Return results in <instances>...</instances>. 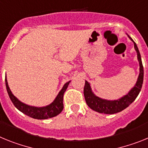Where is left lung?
I'll use <instances>...</instances> for the list:
<instances>
[{"label":"left lung","instance_id":"left-lung-1","mask_svg":"<svg viewBox=\"0 0 148 148\" xmlns=\"http://www.w3.org/2000/svg\"><path fill=\"white\" fill-rule=\"evenodd\" d=\"M129 38L134 42L135 49L137 52V56H138V60L139 62L140 73L137 83L134 88H132L130 92L122 98L117 100V101H106V100H103V99H101L95 95L93 92H92L89 83L86 81L84 89H83L86 102L92 110H95L97 112L103 113V114H115V113L121 112L122 110L128 107L136 100L140 91L142 89L144 79V69L142 59H141V55H140L139 51H138L136 42L130 36Z\"/></svg>","mask_w":148,"mask_h":148}]
</instances>
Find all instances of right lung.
<instances>
[{
  "label": "right lung",
  "instance_id": "obj_1",
  "mask_svg": "<svg viewBox=\"0 0 148 148\" xmlns=\"http://www.w3.org/2000/svg\"><path fill=\"white\" fill-rule=\"evenodd\" d=\"M5 83H6V86L8 95L10 96V100L12 101V103L14 106L17 108L18 110H20L21 112H23L25 115H28V116L31 117L33 119H50V118H53V117L59 115L62 110H63V95L65 92L66 91L68 86H69L70 82L65 83L64 85L63 88H62V90L58 94L57 97L54 100V101L51 103V104L48 105L45 107H34V106H30L28 105L24 104L21 101H19L15 96L12 95V93L10 91V88H9L8 83H7V80L6 78H5Z\"/></svg>",
  "mask_w": 148,
  "mask_h": 148
}]
</instances>
